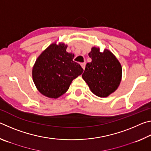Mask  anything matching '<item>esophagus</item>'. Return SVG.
Here are the masks:
<instances>
[{
	"instance_id": "esophagus-1",
	"label": "esophagus",
	"mask_w": 151,
	"mask_h": 151,
	"mask_svg": "<svg viewBox=\"0 0 151 151\" xmlns=\"http://www.w3.org/2000/svg\"><path fill=\"white\" fill-rule=\"evenodd\" d=\"M85 63H81V66H82V68H83V70H85Z\"/></svg>"
}]
</instances>
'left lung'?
<instances>
[{"instance_id": "1", "label": "left lung", "mask_w": 151, "mask_h": 151, "mask_svg": "<svg viewBox=\"0 0 151 151\" xmlns=\"http://www.w3.org/2000/svg\"><path fill=\"white\" fill-rule=\"evenodd\" d=\"M88 56L92 61L86 65L82 77L92 93L99 97H106L119 87L122 78L121 63L111 51L93 47Z\"/></svg>"}]
</instances>
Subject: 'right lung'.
I'll use <instances>...</instances> for the list:
<instances>
[{
  "label": "right lung",
  "instance_id": "1",
  "mask_svg": "<svg viewBox=\"0 0 151 151\" xmlns=\"http://www.w3.org/2000/svg\"><path fill=\"white\" fill-rule=\"evenodd\" d=\"M67 45L52 43L37 58L32 68V79L40 93L57 99L69 88L83 68L73 61L74 54L66 51Z\"/></svg>",
  "mask_w": 151,
  "mask_h": 151
}]
</instances>
